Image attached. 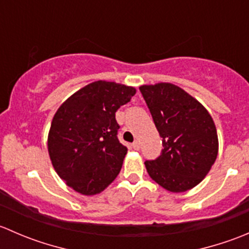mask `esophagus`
I'll list each match as a JSON object with an SVG mask.
<instances>
[{"label": "esophagus", "mask_w": 249, "mask_h": 249, "mask_svg": "<svg viewBox=\"0 0 249 249\" xmlns=\"http://www.w3.org/2000/svg\"><path fill=\"white\" fill-rule=\"evenodd\" d=\"M132 148H134L135 150H139L140 149V142H139V141H135V142L132 143Z\"/></svg>", "instance_id": "obj_1"}]
</instances>
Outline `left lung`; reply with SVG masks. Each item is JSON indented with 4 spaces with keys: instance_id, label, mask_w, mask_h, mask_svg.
<instances>
[{
    "instance_id": "obj_1",
    "label": "left lung",
    "mask_w": 249,
    "mask_h": 249,
    "mask_svg": "<svg viewBox=\"0 0 249 249\" xmlns=\"http://www.w3.org/2000/svg\"><path fill=\"white\" fill-rule=\"evenodd\" d=\"M162 137L161 155L145 161L148 175L164 189L183 193L196 187L218 155V135L208 110L172 83L140 87Z\"/></svg>"
}]
</instances>
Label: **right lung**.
I'll return each instance as SVG.
<instances>
[{"instance_id":"obj_1","label":"right lung","mask_w":249,"mask_h":249,"mask_svg":"<svg viewBox=\"0 0 249 249\" xmlns=\"http://www.w3.org/2000/svg\"><path fill=\"white\" fill-rule=\"evenodd\" d=\"M135 94L134 87L96 80L57 108L48 134V153L59 177L74 192L100 194L120 172L127 149L118 141L115 112Z\"/></svg>"}]
</instances>
